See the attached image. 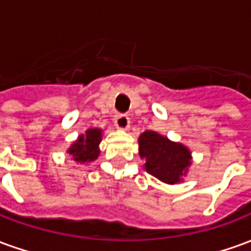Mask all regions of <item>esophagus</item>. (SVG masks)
<instances>
[{
    "mask_svg": "<svg viewBox=\"0 0 251 251\" xmlns=\"http://www.w3.org/2000/svg\"><path fill=\"white\" fill-rule=\"evenodd\" d=\"M114 124L121 130H126L129 127V125H130V120H129V117L126 114H117L114 118Z\"/></svg>",
    "mask_w": 251,
    "mask_h": 251,
    "instance_id": "esophagus-1",
    "label": "esophagus"
}]
</instances>
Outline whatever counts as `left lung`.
<instances>
[{
  "label": "left lung",
  "instance_id": "1",
  "mask_svg": "<svg viewBox=\"0 0 251 251\" xmlns=\"http://www.w3.org/2000/svg\"><path fill=\"white\" fill-rule=\"evenodd\" d=\"M138 144L147 172L164 183L175 184L180 181L191 165V153L184 145L169 141L156 131H144Z\"/></svg>",
  "mask_w": 251,
  "mask_h": 251
}]
</instances>
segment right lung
Here are the masks:
<instances>
[{"label": "right lung", "instance_id": "obj_1", "mask_svg": "<svg viewBox=\"0 0 251 251\" xmlns=\"http://www.w3.org/2000/svg\"><path fill=\"white\" fill-rule=\"evenodd\" d=\"M100 130L99 129H88L86 136H80L75 144H72L68 149V153L72 154L76 163L87 164L97 160L99 156V142H100Z\"/></svg>", "mask_w": 251, "mask_h": 251}]
</instances>
